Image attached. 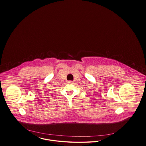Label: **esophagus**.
I'll return each instance as SVG.
<instances>
[{"label": "esophagus", "instance_id": "esophagus-1", "mask_svg": "<svg viewBox=\"0 0 146 146\" xmlns=\"http://www.w3.org/2000/svg\"><path fill=\"white\" fill-rule=\"evenodd\" d=\"M68 83H72V81H68Z\"/></svg>", "mask_w": 146, "mask_h": 146}]
</instances>
